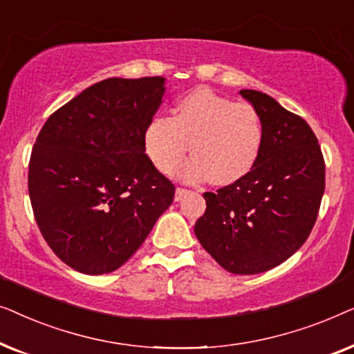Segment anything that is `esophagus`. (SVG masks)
Returning a JSON list of instances; mask_svg holds the SVG:
<instances>
[{
    "instance_id": "1",
    "label": "esophagus",
    "mask_w": 354,
    "mask_h": 354,
    "mask_svg": "<svg viewBox=\"0 0 354 354\" xmlns=\"http://www.w3.org/2000/svg\"><path fill=\"white\" fill-rule=\"evenodd\" d=\"M187 193H190V190H187V188H177V190H176V195H174V200H176V201H180V200H183V198H185Z\"/></svg>"
}]
</instances>
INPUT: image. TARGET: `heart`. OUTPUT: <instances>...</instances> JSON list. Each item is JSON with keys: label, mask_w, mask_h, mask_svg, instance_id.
Listing matches in <instances>:
<instances>
[{"label": "heart", "mask_w": 354, "mask_h": 354, "mask_svg": "<svg viewBox=\"0 0 354 354\" xmlns=\"http://www.w3.org/2000/svg\"><path fill=\"white\" fill-rule=\"evenodd\" d=\"M264 140L266 125L254 106L206 88L183 96L172 119L154 118L143 137L145 151L158 171L171 172L190 148L195 156L178 167L177 176L187 182L211 177L219 187L253 171Z\"/></svg>", "instance_id": "1"}]
</instances>
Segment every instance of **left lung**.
Returning <instances> with one entry per match:
<instances>
[{"label":"left lung","mask_w":354,"mask_h":354,"mask_svg":"<svg viewBox=\"0 0 354 354\" xmlns=\"http://www.w3.org/2000/svg\"><path fill=\"white\" fill-rule=\"evenodd\" d=\"M240 95L263 115V151L248 176L203 195L206 211L195 235L225 270L251 275L282 264L306 241L326 188V164L306 120L263 91Z\"/></svg>","instance_id":"left-lung-1"}]
</instances>
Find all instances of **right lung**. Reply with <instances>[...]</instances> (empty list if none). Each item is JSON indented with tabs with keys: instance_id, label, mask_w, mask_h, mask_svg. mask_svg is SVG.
<instances>
[{
	"instance_id": "obj_1",
	"label": "right lung",
	"mask_w": 354,
	"mask_h": 354,
	"mask_svg": "<svg viewBox=\"0 0 354 354\" xmlns=\"http://www.w3.org/2000/svg\"><path fill=\"white\" fill-rule=\"evenodd\" d=\"M166 93L164 77L111 79L53 113L28 164V195L43 239L82 274L127 263L176 188L145 153V130Z\"/></svg>"
}]
</instances>
